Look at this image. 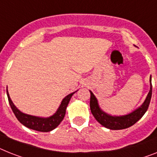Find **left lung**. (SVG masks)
I'll use <instances>...</instances> for the list:
<instances>
[{
	"instance_id": "left-lung-1",
	"label": "left lung",
	"mask_w": 157,
	"mask_h": 157,
	"mask_svg": "<svg viewBox=\"0 0 157 157\" xmlns=\"http://www.w3.org/2000/svg\"><path fill=\"white\" fill-rule=\"evenodd\" d=\"M150 85H151V87H150L149 92L147 94V98H146L145 101L144 102L143 104L141 105L140 107L136 111L124 116H111L103 112L99 108L98 101H97L95 96L90 90V111H91L94 117L95 118V120L99 124H102L103 126H104L105 128H109L111 130H120V129L129 128V127L132 126L133 124H136L144 115V113L147 111V108H148L151 98V91H152L151 77H150Z\"/></svg>"
}]
</instances>
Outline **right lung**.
I'll return each instance as SVG.
<instances>
[{
    "instance_id": "right-lung-1",
    "label": "right lung",
    "mask_w": 157,
    "mask_h": 157,
    "mask_svg": "<svg viewBox=\"0 0 157 157\" xmlns=\"http://www.w3.org/2000/svg\"><path fill=\"white\" fill-rule=\"evenodd\" d=\"M75 93V92L71 93V94L65 97L63 100L62 101L60 107H58V111H56V113L54 114V116H50L49 118H39L21 112L13 103L7 90L9 103H10V107L12 108V111H13L14 115L18 120V121L28 128H30V129H33L35 131H38V132H47L52 131L53 129L57 128L59 125V124L63 121L65 114H66V109H67V105L71 100V98Z\"/></svg>"
}]
</instances>
